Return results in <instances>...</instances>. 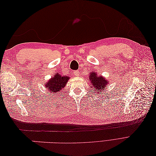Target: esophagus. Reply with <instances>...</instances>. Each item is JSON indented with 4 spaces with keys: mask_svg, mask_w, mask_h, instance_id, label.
Wrapping results in <instances>:
<instances>
[{
    "mask_svg": "<svg viewBox=\"0 0 156 156\" xmlns=\"http://www.w3.org/2000/svg\"><path fill=\"white\" fill-rule=\"evenodd\" d=\"M73 75H75V76H79V72H78V71H74Z\"/></svg>",
    "mask_w": 156,
    "mask_h": 156,
    "instance_id": "esophagus-1",
    "label": "esophagus"
}]
</instances>
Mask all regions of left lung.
Masks as SVG:
<instances>
[{
	"instance_id": "1",
	"label": "left lung",
	"mask_w": 156,
	"mask_h": 156,
	"mask_svg": "<svg viewBox=\"0 0 156 156\" xmlns=\"http://www.w3.org/2000/svg\"><path fill=\"white\" fill-rule=\"evenodd\" d=\"M89 77L90 87L94 88V91H95L96 93L98 92L99 94H101L106 90L105 88L108 84V81L105 77L101 76V75H98L95 72V71L90 72Z\"/></svg>"
}]
</instances>
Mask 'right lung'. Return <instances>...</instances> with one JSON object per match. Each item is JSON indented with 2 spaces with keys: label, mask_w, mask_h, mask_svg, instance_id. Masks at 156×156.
<instances>
[{
  "label": "right lung",
  "mask_w": 156,
  "mask_h": 156,
  "mask_svg": "<svg viewBox=\"0 0 156 156\" xmlns=\"http://www.w3.org/2000/svg\"><path fill=\"white\" fill-rule=\"evenodd\" d=\"M69 79V77L61 75L58 73L55 74V76L51 77L45 84L47 91L49 94H56L61 90H64V88L66 85Z\"/></svg>",
  "instance_id": "obj_1"
}]
</instances>
